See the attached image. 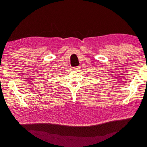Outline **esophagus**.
<instances>
[{
  "label": "esophagus",
  "instance_id": "34e87169",
  "mask_svg": "<svg viewBox=\"0 0 147 147\" xmlns=\"http://www.w3.org/2000/svg\"><path fill=\"white\" fill-rule=\"evenodd\" d=\"M80 68V66H76V67H73V69L76 70V71H78V70Z\"/></svg>",
  "mask_w": 147,
  "mask_h": 147
}]
</instances>
